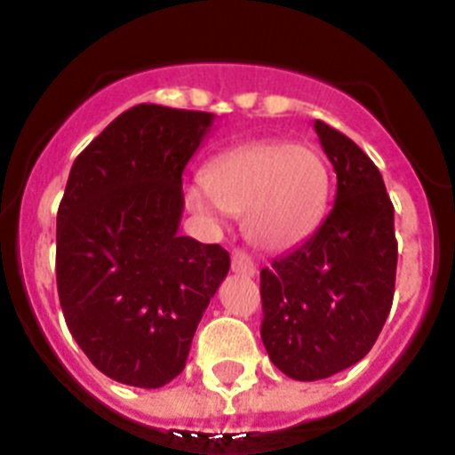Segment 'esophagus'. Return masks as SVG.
Here are the masks:
<instances>
[{
  "instance_id": "esophagus-1",
  "label": "esophagus",
  "mask_w": 455,
  "mask_h": 455,
  "mask_svg": "<svg viewBox=\"0 0 455 455\" xmlns=\"http://www.w3.org/2000/svg\"><path fill=\"white\" fill-rule=\"evenodd\" d=\"M232 271L239 273V275L252 277L257 273V267L246 251H239V248H236V251H232Z\"/></svg>"
}]
</instances>
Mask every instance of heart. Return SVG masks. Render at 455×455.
Instances as JSON below:
<instances>
[{
    "instance_id": "1",
    "label": "heart",
    "mask_w": 455,
    "mask_h": 455,
    "mask_svg": "<svg viewBox=\"0 0 455 455\" xmlns=\"http://www.w3.org/2000/svg\"><path fill=\"white\" fill-rule=\"evenodd\" d=\"M188 204L203 216H243V230L264 251H287L307 239L331 198V171L315 148L289 140H251L220 152L203 171Z\"/></svg>"
}]
</instances>
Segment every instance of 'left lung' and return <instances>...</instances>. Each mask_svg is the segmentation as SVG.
<instances>
[{
    "instance_id": "1",
    "label": "left lung",
    "mask_w": 455,
    "mask_h": 455,
    "mask_svg": "<svg viewBox=\"0 0 455 455\" xmlns=\"http://www.w3.org/2000/svg\"><path fill=\"white\" fill-rule=\"evenodd\" d=\"M337 172L331 214L296 251L262 268V341L293 380H321L360 363L394 299V207L383 175L348 136L315 120Z\"/></svg>"
}]
</instances>
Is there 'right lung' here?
I'll return each mask as SVG.
<instances>
[{
    "label": "right lung",
    "instance_id": "obj_1",
    "mask_svg": "<svg viewBox=\"0 0 455 455\" xmlns=\"http://www.w3.org/2000/svg\"><path fill=\"white\" fill-rule=\"evenodd\" d=\"M214 114L139 104L75 159L56 214V287L104 376L156 389L182 373L230 271L219 243L180 236L182 172Z\"/></svg>",
    "mask_w": 455,
    "mask_h": 455
}]
</instances>
